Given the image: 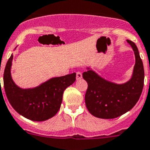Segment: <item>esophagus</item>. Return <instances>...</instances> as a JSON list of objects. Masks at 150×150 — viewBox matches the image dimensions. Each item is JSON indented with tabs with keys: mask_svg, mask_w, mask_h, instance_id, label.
<instances>
[{
	"mask_svg": "<svg viewBox=\"0 0 150 150\" xmlns=\"http://www.w3.org/2000/svg\"><path fill=\"white\" fill-rule=\"evenodd\" d=\"M82 78V73L80 72H76V79L77 80H81Z\"/></svg>",
	"mask_w": 150,
	"mask_h": 150,
	"instance_id": "obj_1",
	"label": "esophagus"
}]
</instances>
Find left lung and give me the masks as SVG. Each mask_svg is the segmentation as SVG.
Returning a JSON list of instances; mask_svg holds the SVG:
<instances>
[{
  "instance_id": "obj_1",
  "label": "left lung",
  "mask_w": 150,
  "mask_h": 150,
  "mask_svg": "<svg viewBox=\"0 0 150 150\" xmlns=\"http://www.w3.org/2000/svg\"><path fill=\"white\" fill-rule=\"evenodd\" d=\"M134 51L136 63L131 78L124 83H116L102 78L90 67L83 73L88 83L85 95L87 109L100 119H114L133 108L140 98L144 87V70L137 47L127 40Z\"/></svg>"
}]
</instances>
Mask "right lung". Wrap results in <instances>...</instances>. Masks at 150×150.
<instances>
[{
  "instance_id": "1",
  "label": "right lung",
  "mask_w": 150,
  "mask_h": 150,
  "mask_svg": "<svg viewBox=\"0 0 150 150\" xmlns=\"http://www.w3.org/2000/svg\"><path fill=\"white\" fill-rule=\"evenodd\" d=\"M16 49V47H15ZM13 54L6 65L4 85L8 102L16 111L32 121L42 122L54 117L60 109L64 90L76 80V73L49 79L34 88H22L11 75Z\"/></svg>"
}]
</instances>
